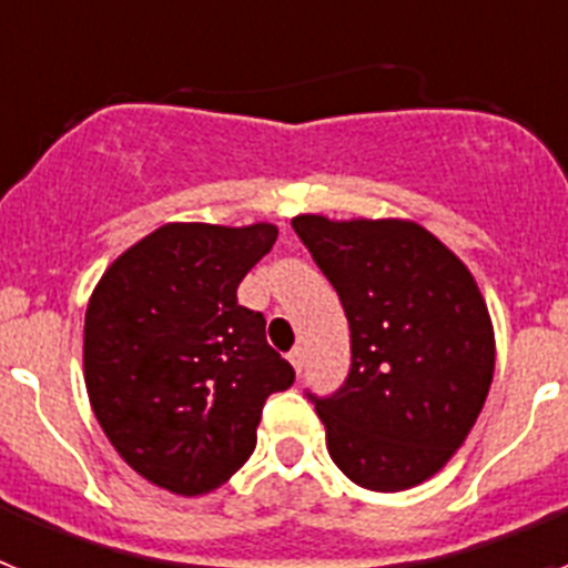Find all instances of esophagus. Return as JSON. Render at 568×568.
<instances>
[{
  "label": "esophagus",
  "mask_w": 568,
  "mask_h": 568,
  "mask_svg": "<svg viewBox=\"0 0 568 568\" xmlns=\"http://www.w3.org/2000/svg\"><path fill=\"white\" fill-rule=\"evenodd\" d=\"M287 358H290V364H293L295 373H301V369H304V361H307V353H304V346H293Z\"/></svg>",
  "instance_id": "esophagus-1"
}]
</instances>
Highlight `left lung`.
Instances as JSON below:
<instances>
[{
  "label": "left lung",
  "instance_id": "1",
  "mask_svg": "<svg viewBox=\"0 0 568 568\" xmlns=\"http://www.w3.org/2000/svg\"><path fill=\"white\" fill-rule=\"evenodd\" d=\"M293 230L349 321V375L333 395L307 393L329 458L364 489L424 484L466 440L495 373L478 284L415 222L295 215Z\"/></svg>",
  "mask_w": 568,
  "mask_h": 568
}]
</instances>
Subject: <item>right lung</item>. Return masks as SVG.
I'll return each mask as SVG.
<instances>
[{
    "instance_id": "add662e5",
    "label": "right lung",
    "mask_w": 568,
    "mask_h": 568,
    "mask_svg": "<svg viewBox=\"0 0 568 568\" xmlns=\"http://www.w3.org/2000/svg\"><path fill=\"white\" fill-rule=\"evenodd\" d=\"M273 224H164L108 267L84 315V384L115 453L142 478L193 498L255 449L264 400L295 373L267 321L239 304L273 250Z\"/></svg>"
}]
</instances>
